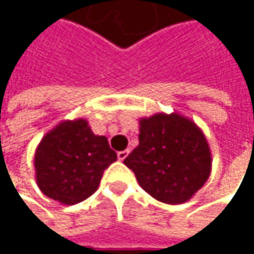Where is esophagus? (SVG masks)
I'll return each instance as SVG.
<instances>
[{
	"label": "esophagus",
	"instance_id": "34e87169",
	"mask_svg": "<svg viewBox=\"0 0 254 254\" xmlns=\"http://www.w3.org/2000/svg\"><path fill=\"white\" fill-rule=\"evenodd\" d=\"M127 154H129V150H124V151H119L118 153V159L119 160H125L127 157Z\"/></svg>",
	"mask_w": 254,
	"mask_h": 254
}]
</instances>
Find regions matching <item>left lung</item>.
<instances>
[{"label": "left lung", "instance_id": "8db88e82", "mask_svg": "<svg viewBox=\"0 0 254 254\" xmlns=\"http://www.w3.org/2000/svg\"><path fill=\"white\" fill-rule=\"evenodd\" d=\"M138 139V147L124 163L156 200L166 204L185 203L210 177V148L192 121L178 113L142 118Z\"/></svg>", "mask_w": 254, "mask_h": 254}]
</instances>
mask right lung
Here are the masks:
<instances>
[{
    "mask_svg": "<svg viewBox=\"0 0 254 254\" xmlns=\"http://www.w3.org/2000/svg\"><path fill=\"white\" fill-rule=\"evenodd\" d=\"M118 154L106 136L95 135L85 119L64 121L44 135L35 151V177L50 198L70 206L92 195Z\"/></svg>",
    "mask_w": 254,
    "mask_h": 254,
    "instance_id": "right-lung-1",
    "label": "right lung"
}]
</instances>
